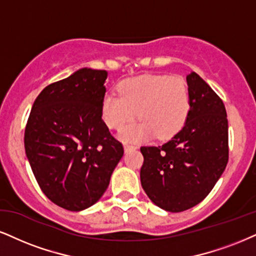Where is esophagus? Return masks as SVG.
<instances>
[{
	"label": "esophagus",
	"instance_id": "obj_1",
	"mask_svg": "<svg viewBox=\"0 0 256 256\" xmlns=\"http://www.w3.org/2000/svg\"><path fill=\"white\" fill-rule=\"evenodd\" d=\"M136 146H134V144H124V150L126 152H130V150H136Z\"/></svg>",
	"mask_w": 256,
	"mask_h": 256
}]
</instances>
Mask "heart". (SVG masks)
<instances>
[{
  "mask_svg": "<svg viewBox=\"0 0 256 256\" xmlns=\"http://www.w3.org/2000/svg\"><path fill=\"white\" fill-rule=\"evenodd\" d=\"M118 92H106L100 100V115L109 128L118 129L136 118L141 121L126 126L120 138L141 142L156 136L170 138L188 121L191 98L180 76L144 74L118 84Z\"/></svg>",
  "mask_w": 256,
  "mask_h": 256,
  "instance_id": "b5f03b06",
  "label": "heart"
}]
</instances>
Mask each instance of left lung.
Returning a JSON list of instances; mask_svg holds the SVG:
<instances>
[{"mask_svg":"<svg viewBox=\"0 0 256 256\" xmlns=\"http://www.w3.org/2000/svg\"><path fill=\"white\" fill-rule=\"evenodd\" d=\"M186 82L191 109L184 127L162 146L140 148L142 188L154 204L170 212H180L200 203L229 159L223 100L196 72Z\"/></svg>","mask_w":256,"mask_h":256,"instance_id":"8db88e82","label":"left lung"}]
</instances>
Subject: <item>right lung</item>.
Returning a JSON list of instances; mask_svg holds the SVG:
<instances>
[{"label": "right lung", "instance_id": "obj_1", "mask_svg": "<svg viewBox=\"0 0 256 256\" xmlns=\"http://www.w3.org/2000/svg\"><path fill=\"white\" fill-rule=\"evenodd\" d=\"M106 71L80 68L39 94L24 129V150L41 191L80 211L108 188L123 146L100 115Z\"/></svg>", "mask_w": 256, "mask_h": 256}]
</instances>
